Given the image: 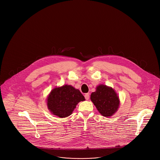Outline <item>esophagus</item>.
I'll use <instances>...</instances> for the list:
<instances>
[{"mask_svg":"<svg viewBox=\"0 0 160 160\" xmlns=\"http://www.w3.org/2000/svg\"><path fill=\"white\" fill-rule=\"evenodd\" d=\"M84 97H85V99H86V100H88V99H89V93H86L84 95Z\"/></svg>","mask_w":160,"mask_h":160,"instance_id":"1","label":"esophagus"}]
</instances>
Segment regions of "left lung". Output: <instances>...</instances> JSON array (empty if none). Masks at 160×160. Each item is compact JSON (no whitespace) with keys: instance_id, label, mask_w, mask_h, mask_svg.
Instances as JSON below:
<instances>
[{"instance_id":"1","label":"left lung","mask_w":160,"mask_h":160,"mask_svg":"<svg viewBox=\"0 0 160 160\" xmlns=\"http://www.w3.org/2000/svg\"><path fill=\"white\" fill-rule=\"evenodd\" d=\"M91 99L99 113L107 118L115 114L120 105L119 98L115 90L105 84L97 86L96 91L91 95Z\"/></svg>"}]
</instances>
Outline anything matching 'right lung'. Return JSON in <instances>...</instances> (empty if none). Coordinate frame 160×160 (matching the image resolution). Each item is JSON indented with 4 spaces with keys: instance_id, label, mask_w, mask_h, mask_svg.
<instances>
[{
    "instance_id": "right-lung-1",
    "label": "right lung",
    "mask_w": 160,
    "mask_h": 160,
    "mask_svg": "<svg viewBox=\"0 0 160 160\" xmlns=\"http://www.w3.org/2000/svg\"><path fill=\"white\" fill-rule=\"evenodd\" d=\"M84 100L78 89L65 84L51 91L47 98V106L52 114L63 118L72 114L77 104Z\"/></svg>"
}]
</instances>
